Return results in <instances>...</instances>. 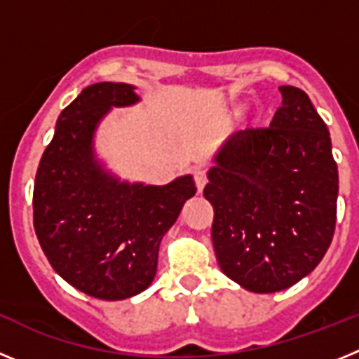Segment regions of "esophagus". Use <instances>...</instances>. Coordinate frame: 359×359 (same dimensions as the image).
<instances>
[{
    "instance_id": "esophagus-1",
    "label": "esophagus",
    "mask_w": 359,
    "mask_h": 359,
    "mask_svg": "<svg viewBox=\"0 0 359 359\" xmlns=\"http://www.w3.org/2000/svg\"><path fill=\"white\" fill-rule=\"evenodd\" d=\"M194 182H196V187H198V192H201V190L205 189V185H207L208 174H207V170L203 169V167L194 169Z\"/></svg>"
}]
</instances>
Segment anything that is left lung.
I'll list each match as a JSON object with an SVG mask.
<instances>
[{
    "instance_id": "1",
    "label": "left lung",
    "mask_w": 359,
    "mask_h": 359,
    "mask_svg": "<svg viewBox=\"0 0 359 359\" xmlns=\"http://www.w3.org/2000/svg\"><path fill=\"white\" fill-rule=\"evenodd\" d=\"M269 128L244 129L215 154L203 196L214 207L219 268L253 293L309 275L334 236L338 167L331 136L306 91L280 86Z\"/></svg>"
}]
</instances>
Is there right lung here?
<instances>
[{"label": "right lung", "mask_w": 359, "mask_h": 359, "mask_svg": "<svg viewBox=\"0 0 359 359\" xmlns=\"http://www.w3.org/2000/svg\"><path fill=\"white\" fill-rule=\"evenodd\" d=\"M140 100L135 86L98 82L62 109L34 185V228L52 268L100 300L151 286L161 237L196 194L192 176L169 185L120 182L98 163L95 129L111 107Z\"/></svg>", "instance_id": "right-lung-1"}]
</instances>
